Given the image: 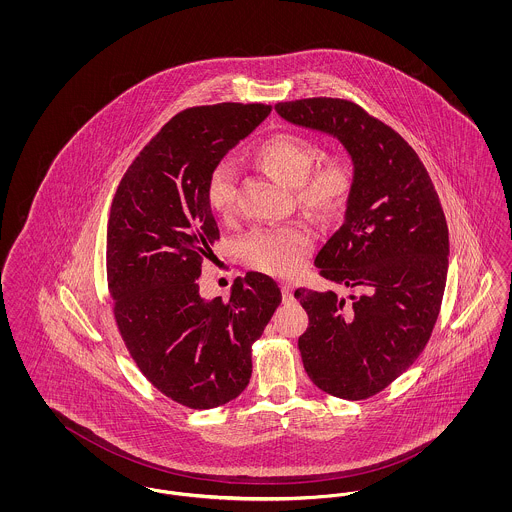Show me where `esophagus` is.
<instances>
[{"mask_svg":"<svg viewBox=\"0 0 512 512\" xmlns=\"http://www.w3.org/2000/svg\"><path fill=\"white\" fill-rule=\"evenodd\" d=\"M282 295H284V301H286V303H292L293 299H295V297H293L292 282H284V284H282Z\"/></svg>","mask_w":512,"mask_h":512,"instance_id":"34e87169","label":"esophagus"}]
</instances>
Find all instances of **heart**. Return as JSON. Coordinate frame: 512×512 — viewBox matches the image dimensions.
Listing matches in <instances>:
<instances>
[{"label":"heart","instance_id":"obj_1","mask_svg":"<svg viewBox=\"0 0 512 512\" xmlns=\"http://www.w3.org/2000/svg\"><path fill=\"white\" fill-rule=\"evenodd\" d=\"M320 149L311 140L280 132L255 149V163L278 182L295 188L297 203L318 217H336L347 207L355 174L345 157H328L317 168ZM238 195L236 172L230 163H219L209 172L205 197L211 211L226 217L234 211ZM313 245L307 226L257 230L244 242L247 263L272 276H290L305 263Z\"/></svg>","mask_w":512,"mask_h":512}]
</instances>
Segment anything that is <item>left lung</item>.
<instances>
[{"label": "left lung", "instance_id": "1", "mask_svg": "<svg viewBox=\"0 0 512 512\" xmlns=\"http://www.w3.org/2000/svg\"><path fill=\"white\" fill-rule=\"evenodd\" d=\"M284 121L328 134L355 184L343 224L315 257L320 274L363 295L295 290L309 315L299 351L309 378L341 399H366L413 365L438 320L449 232L422 161L393 128L347 99L274 105Z\"/></svg>", "mask_w": 512, "mask_h": 512}]
</instances>
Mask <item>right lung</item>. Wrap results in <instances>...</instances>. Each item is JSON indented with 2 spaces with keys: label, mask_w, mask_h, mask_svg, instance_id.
<instances>
[{
  "label": "right lung",
  "mask_w": 512,
  "mask_h": 512,
  "mask_svg": "<svg viewBox=\"0 0 512 512\" xmlns=\"http://www.w3.org/2000/svg\"><path fill=\"white\" fill-rule=\"evenodd\" d=\"M270 113L217 103L178 113L122 176L107 226V282L122 340L147 380L190 409L236 399L251 378V343L282 301L261 272L230 299L205 301L201 261L220 238L205 184L224 155Z\"/></svg>",
  "instance_id": "right-lung-1"
}]
</instances>
